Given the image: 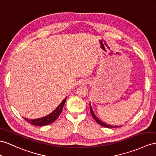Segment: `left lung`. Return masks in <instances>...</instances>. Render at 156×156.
<instances>
[{
  "instance_id": "8db88e82",
  "label": "left lung",
  "mask_w": 156,
  "mask_h": 156,
  "mask_svg": "<svg viewBox=\"0 0 156 156\" xmlns=\"http://www.w3.org/2000/svg\"><path fill=\"white\" fill-rule=\"evenodd\" d=\"M89 105H90V111L91 115H92V116L94 118V119L95 120V121H96V122H97L98 124H99L100 125H101V126H104V127H106V128H119V127H120V126H112V125L105 124V122H102V121L100 120L99 119H98V118L96 116V115H94V111H93L92 107H91V106H90V103L89 104Z\"/></svg>"
}]
</instances>
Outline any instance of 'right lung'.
Instances as JSON below:
<instances>
[{
	"mask_svg": "<svg viewBox=\"0 0 156 156\" xmlns=\"http://www.w3.org/2000/svg\"><path fill=\"white\" fill-rule=\"evenodd\" d=\"M66 99L67 98L66 97L65 99L63 100V101L61 102V104L55 108V110H54V111L49 114V115L48 116H45L44 117L40 118V119H37L30 120L28 119H26V118H24V119L30 124L36 125V126H46V125L51 124L52 122H54L57 119H58L59 116L60 115V114L62 113V109L63 108L64 105L66 103Z\"/></svg>",
	"mask_w": 156,
	"mask_h": 156,
	"instance_id": "add662e5",
	"label": "right lung"
}]
</instances>
